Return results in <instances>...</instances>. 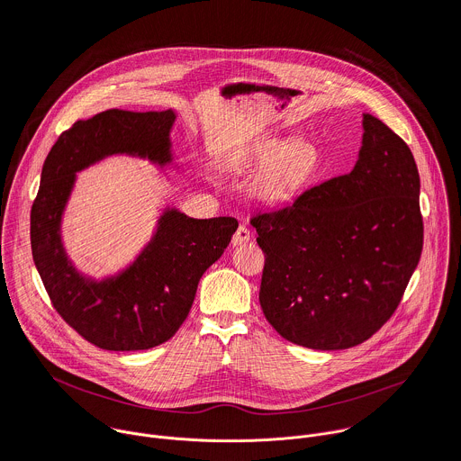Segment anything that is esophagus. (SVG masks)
<instances>
[{
	"label": "esophagus",
	"mask_w": 461,
	"mask_h": 461,
	"mask_svg": "<svg viewBox=\"0 0 461 461\" xmlns=\"http://www.w3.org/2000/svg\"><path fill=\"white\" fill-rule=\"evenodd\" d=\"M249 239H251V231L246 228V226H239L237 228V231L233 233V239H231V244L233 246H240V244H246V242H249Z\"/></svg>",
	"instance_id": "obj_1"
}]
</instances>
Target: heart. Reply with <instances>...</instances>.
<instances>
[{"label": "heart", "mask_w": 461, "mask_h": 461, "mask_svg": "<svg viewBox=\"0 0 461 461\" xmlns=\"http://www.w3.org/2000/svg\"><path fill=\"white\" fill-rule=\"evenodd\" d=\"M266 164L251 180V193L257 201L267 204H283L310 180L317 166V149L313 144L295 139H270L257 144L237 160V167Z\"/></svg>", "instance_id": "1"}]
</instances>
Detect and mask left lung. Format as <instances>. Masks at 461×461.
I'll use <instances>...</instances> for the list:
<instances>
[{
  "label": "left lung",
  "mask_w": 461,
  "mask_h": 461,
  "mask_svg": "<svg viewBox=\"0 0 461 461\" xmlns=\"http://www.w3.org/2000/svg\"><path fill=\"white\" fill-rule=\"evenodd\" d=\"M363 129L350 173L249 219L265 251L260 308L279 336L313 350L370 339L400 306L423 249L412 151L372 114Z\"/></svg>",
  "instance_id": "obj_1"
}]
</instances>
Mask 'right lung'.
Returning a JSON list of instances; mask_svg holds the SVG:
<instances>
[{
    "instance_id": "obj_1",
    "label": "right lung",
    "mask_w": 461,
    "mask_h": 461,
    "mask_svg": "<svg viewBox=\"0 0 461 461\" xmlns=\"http://www.w3.org/2000/svg\"><path fill=\"white\" fill-rule=\"evenodd\" d=\"M175 113L109 109L78 120L50 148L31 210L34 265L52 308L91 345L113 352L169 341L185 321L203 274L222 255L239 222L166 212L153 242L120 277L93 283L75 272L59 240V219L75 173L113 153L169 162Z\"/></svg>"
}]
</instances>
